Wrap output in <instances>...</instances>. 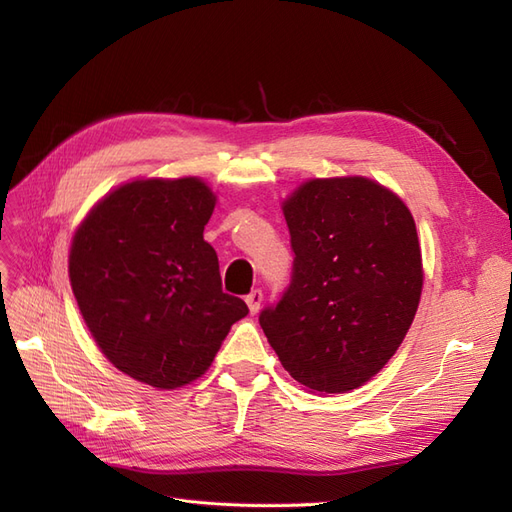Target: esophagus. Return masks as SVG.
Segmentation results:
<instances>
[{
    "label": "esophagus",
    "mask_w": 512,
    "mask_h": 512,
    "mask_svg": "<svg viewBox=\"0 0 512 512\" xmlns=\"http://www.w3.org/2000/svg\"><path fill=\"white\" fill-rule=\"evenodd\" d=\"M245 303H247V307H250L252 314H258V309H260V305H262V290H252V292L245 297Z\"/></svg>",
    "instance_id": "esophagus-1"
}]
</instances>
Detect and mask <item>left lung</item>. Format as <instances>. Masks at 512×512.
Instances as JSON below:
<instances>
[{
    "label": "left lung",
    "mask_w": 512,
    "mask_h": 512,
    "mask_svg": "<svg viewBox=\"0 0 512 512\" xmlns=\"http://www.w3.org/2000/svg\"><path fill=\"white\" fill-rule=\"evenodd\" d=\"M292 282L260 327L314 393L359 389L404 342L423 290L410 209L367 177L309 179L284 203Z\"/></svg>",
    "instance_id": "obj_1"
}]
</instances>
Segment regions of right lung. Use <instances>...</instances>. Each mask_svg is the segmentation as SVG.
I'll return each instance as SVG.
<instances>
[{
	"label": "right lung",
	"mask_w": 512,
	"mask_h": 512,
	"mask_svg": "<svg viewBox=\"0 0 512 512\" xmlns=\"http://www.w3.org/2000/svg\"><path fill=\"white\" fill-rule=\"evenodd\" d=\"M215 194L198 177L136 179L76 228L68 273L89 333L119 371L179 389L211 367L247 305L222 292L203 239Z\"/></svg>",
	"instance_id": "right-lung-1"
}]
</instances>
